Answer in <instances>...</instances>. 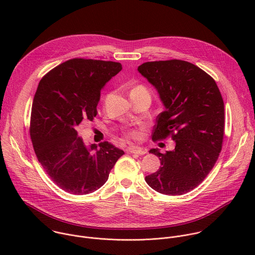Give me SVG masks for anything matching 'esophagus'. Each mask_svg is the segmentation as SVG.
Instances as JSON below:
<instances>
[{"label":"esophagus","instance_id":"1","mask_svg":"<svg viewBox=\"0 0 255 255\" xmlns=\"http://www.w3.org/2000/svg\"><path fill=\"white\" fill-rule=\"evenodd\" d=\"M129 152L139 154V155H143V154L147 152V150L142 148V147H139V146H131V147H129Z\"/></svg>","mask_w":255,"mask_h":255}]
</instances>
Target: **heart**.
<instances>
[{
    "label": "heart",
    "instance_id": "obj_1",
    "mask_svg": "<svg viewBox=\"0 0 255 255\" xmlns=\"http://www.w3.org/2000/svg\"><path fill=\"white\" fill-rule=\"evenodd\" d=\"M136 90H140V91H146L145 90V88H143L142 86H138V87H136L133 91H136ZM127 136L128 137H130V138H138L139 137V133L137 132V131H129L128 133H127Z\"/></svg>",
    "mask_w": 255,
    "mask_h": 255
}]
</instances>
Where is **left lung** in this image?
<instances>
[{
    "mask_svg": "<svg viewBox=\"0 0 255 255\" xmlns=\"http://www.w3.org/2000/svg\"><path fill=\"white\" fill-rule=\"evenodd\" d=\"M138 71L157 91L164 111L156 118L152 140L171 136L173 150L150 153L160 167L145 176L156 192L177 196L198 187L214 167L224 137V102L216 82L197 65L178 59L144 62Z\"/></svg>",
    "mask_w": 255,
    "mask_h": 255,
    "instance_id": "obj_1",
    "label": "left lung"
}]
</instances>
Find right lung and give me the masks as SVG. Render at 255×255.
Segmentation results:
<instances>
[{
    "label": "right lung",
    "instance_id": "add662e5",
    "mask_svg": "<svg viewBox=\"0 0 255 255\" xmlns=\"http://www.w3.org/2000/svg\"><path fill=\"white\" fill-rule=\"evenodd\" d=\"M121 69L119 62L74 58L51 69L38 85L30 120L33 148L53 183L66 193H94L124 154L107 141L87 145L77 131L97 116L101 90Z\"/></svg>",
    "mask_w": 255,
    "mask_h": 255
}]
</instances>
